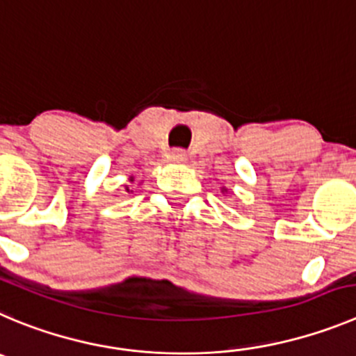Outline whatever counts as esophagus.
I'll list each match as a JSON object with an SVG mask.
<instances>
[{
    "mask_svg": "<svg viewBox=\"0 0 356 356\" xmlns=\"http://www.w3.org/2000/svg\"><path fill=\"white\" fill-rule=\"evenodd\" d=\"M168 159L174 163H182L186 161V151H182V149H174V151L168 154Z\"/></svg>",
    "mask_w": 356,
    "mask_h": 356,
    "instance_id": "34e87169",
    "label": "esophagus"
}]
</instances>
